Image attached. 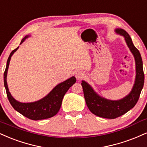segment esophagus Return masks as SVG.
I'll return each instance as SVG.
<instances>
[{
  "label": "esophagus",
  "mask_w": 147,
  "mask_h": 147,
  "mask_svg": "<svg viewBox=\"0 0 147 147\" xmlns=\"http://www.w3.org/2000/svg\"><path fill=\"white\" fill-rule=\"evenodd\" d=\"M75 77L77 79H81V78H83V77H84V73L83 72H81V71H77L75 72Z\"/></svg>",
  "instance_id": "obj_1"
}]
</instances>
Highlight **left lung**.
<instances>
[{"label":"left lung","instance_id":"left-lung-1","mask_svg":"<svg viewBox=\"0 0 147 147\" xmlns=\"http://www.w3.org/2000/svg\"><path fill=\"white\" fill-rule=\"evenodd\" d=\"M115 32L124 37L125 42L135 59L136 75L131 91L122 99L112 100L106 99L97 94L92 88L85 81H82L81 83L86 105L90 112L97 116L109 119L119 117L133 108L139 99L144 81L142 57L139 51L134 45L129 35L122 29H115Z\"/></svg>","mask_w":147,"mask_h":147}]
</instances>
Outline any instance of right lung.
I'll list each match as a JSON object with an SVG mask.
<instances>
[{"label":"right lung","mask_w":147,"mask_h":147,"mask_svg":"<svg viewBox=\"0 0 147 147\" xmlns=\"http://www.w3.org/2000/svg\"><path fill=\"white\" fill-rule=\"evenodd\" d=\"M28 37L29 35H26L21 40L20 44H22ZM18 47L12 51L10 53L7 61L6 68L4 72V85L9 101L14 109L31 120L38 121V120L47 119L53 117L59 112L65 94L68 90L69 88L76 82V78L75 77H72L66 81L60 83L48 94L47 96L38 101L32 102H20L18 101L11 96V93L9 91L7 83V70L11 56L17 51Z\"/></svg>","instance_id":"add662e5"}]
</instances>
